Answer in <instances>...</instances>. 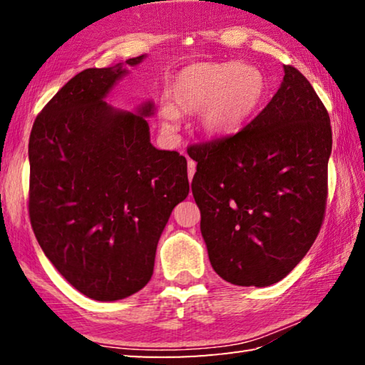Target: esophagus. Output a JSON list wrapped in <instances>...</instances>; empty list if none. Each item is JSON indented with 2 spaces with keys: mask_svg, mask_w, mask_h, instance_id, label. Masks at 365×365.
Instances as JSON below:
<instances>
[{
  "mask_svg": "<svg viewBox=\"0 0 365 365\" xmlns=\"http://www.w3.org/2000/svg\"><path fill=\"white\" fill-rule=\"evenodd\" d=\"M195 170H196V163H193V160H188V178L190 180L193 178Z\"/></svg>",
  "mask_w": 365,
  "mask_h": 365,
  "instance_id": "obj_1",
  "label": "esophagus"
}]
</instances>
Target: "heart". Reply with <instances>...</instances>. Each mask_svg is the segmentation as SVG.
<instances>
[{"mask_svg": "<svg viewBox=\"0 0 365 365\" xmlns=\"http://www.w3.org/2000/svg\"><path fill=\"white\" fill-rule=\"evenodd\" d=\"M267 91L269 80L256 66L201 61L178 71L170 86L174 104H163L159 119L165 132L177 133L180 113H200L202 130L225 137L257 113Z\"/></svg>", "mask_w": 365, "mask_h": 365, "instance_id": "b5f03b06", "label": "heart"}]
</instances>
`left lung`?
<instances>
[{"instance_id": "8db88e82", "label": "left lung", "mask_w": 365, "mask_h": 365, "mask_svg": "<svg viewBox=\"0 0 365 365\" xmlns=\"http://www.w3.org/2000/svg\"><path fill=\"white\" fill-rule=\"evenodd\" d=\"M259 115L232 137L190 148L209 261L238 287H269L316 242L327 202L330 117L292 66Z\"/></svg>"}]
</instances>
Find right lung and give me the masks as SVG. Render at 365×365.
I'll return each mask as SVG.
<instances>
[{
	"instance_id": "obj_1",
	"label": "right lung",
	"mask_w": 365,
	"mask_h": 365,
	"mask_svg": "<svg viewBox=\"0 0 365 365\" xmlns=\"http://www.w3.org/2000/svg\"><path fill=\"white\" fill-rule=\"evenodd\" d=\"M145 58L77 73L29 140L35 237L59 274L96 301L123 299L151 280L160 233L190 191L187 159L151 145L154 103L128 113L104 101Z\"/></svg>"
}]
</instances>
